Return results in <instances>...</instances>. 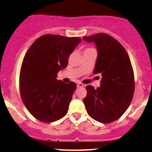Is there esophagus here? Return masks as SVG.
<instances>
[{"label": "esophagus", "instance_id": "34e87169", "mask_svg": "<svg viewBox=\"0 0 152 152\" xmlns=\"http://www.w3.org/2000/svg\"><path fill=\"white\" fill-rule=\"evenodd\" d=\"M83 86V84L81 83H78L77 84V88H81Z\"/></svg>", "mask_w": 152, "mask_h": 152}]
</instances>
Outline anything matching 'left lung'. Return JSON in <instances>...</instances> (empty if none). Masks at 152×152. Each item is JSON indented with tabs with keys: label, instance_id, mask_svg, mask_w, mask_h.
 I'll return each instance as SVG.
<instances>
[{
	"label": "left lung",
	"instance_id": "left-lung-1",
	"mask_svg": "<svg viewBox=\"0 0 152 152\" xmlns=\"http://www.w3.org/2000/svg\"><path fill=\"white\" fill-rule=\"evenodd\" d=\"M84 41L94 42L97 49L94 74L100 73V86H87L83 99L88 114L101 123L118 119L133 98L134 74L130 59L124 47L107 34L83 37Z\"/></svg>",
	"mask_w": 152,
	"mask_h": 152
}]
</instances>
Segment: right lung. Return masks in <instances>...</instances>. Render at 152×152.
<instances>
[{"label":"right lung","mask_w":152,"mask_h":152,"mask_svg":"<svg viewBox=\"0 0 152 152\" xmlns=\"http://www.w3.org/2000/svg\"><path fill=\"white\" fill-rule=\"evenodd\" d=\"M81 42L79 37L45 34L32 44L25 55L20 74L22 100L30 113L43 122L63 118L77 86L56 79L67 66L69 56Z\"/></svg>","instance_id":"right-lung-1"}]
</instances>
